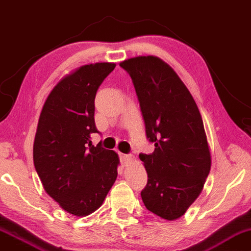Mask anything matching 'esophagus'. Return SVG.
<instances>
[{
	"label": "esophagus",
	"instance_id": "esophagus-1",
	"mask_svg": "<svg viewBox=\"0 0 251 251\" xmlns=\"http://www.w3.org/2000/svg\"><path fill=\"white\" fill-rule=\"evenodd\" d=\"M121 158H122V161L124 162V164H127L129 161H132L134 156L132 154H123V153H121Z\"/></svg>",
	"mask_w": 251,
	"mask_h": 251
}]
</instances>
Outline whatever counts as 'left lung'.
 <instances>
[{
    "instance_id": "obj_1",
    "label": "left lung",
    "mask_w": 251,
    "mask_h": 251,
    "mask_svg": "<svg viewBox=\"0 0 251 251\" xmlns=\"http://www.w3.org/2000/svg\"><path fill=\"white\" fill-rule=\"evenodd\" d=\"M119 65L132 77L145 133L155 147L140 154L148 173L142 200L150 212L174 221L200 196L211 170L203 119L189 90L161 58L137 56Z\"/></svg>"
}]
</instances>
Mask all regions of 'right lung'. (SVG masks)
<instances>
[{"label": "right lung", "mask_w": 251, "mask_h": 251, "mask_svg": "<svg viewBox=\"0 0 251 251\" xmlns=\"http://www.w3.org/2000/svg\"><path fill=\"white\" fill-rule=\"evenodd\" d=\"M115 63L77 67L45 101L33 141V164L44 189L64 211L87 216L101 206L117 178L118 154L90 138L97 90Z\"/></svg>", "instance_id": "1"}]
</instances>
